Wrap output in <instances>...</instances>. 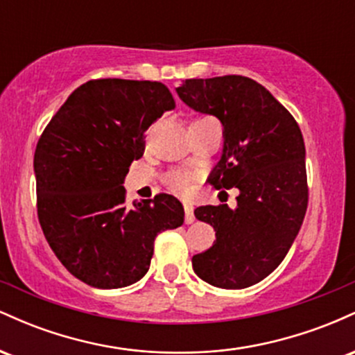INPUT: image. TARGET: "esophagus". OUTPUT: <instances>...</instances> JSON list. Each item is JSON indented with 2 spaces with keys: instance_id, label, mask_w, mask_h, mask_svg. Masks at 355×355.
<instances>
[{
  "instance_id": "34e87169",
  "label": "esophagus",
  "mask_w": 355,
  "mask_h": 355,
  "mask_svg": "<svg viewBox=\"0 0 355 355\" xmlns=\"http://www.w3.org/2000/svg\"><path fill=\"white\" fill-rule=\"evenodd\" d=\"M183 209H185V222L187 223H193L195 215H193V205L190 202L183 203Z\"/></svg>"
}]
</instances>
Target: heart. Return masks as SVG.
Returning <instances> with one entry per match:
<instances>
[{
	"instance_id": "1",
	"label": "heart",
	"mask_w": 355,
	"mask_h": 355,
	"mask_svg": "<svg viewBox=\"0 0 355 355\" xmlns=\"http://www.w3.org/2000/svg\"><path fill=\"white\" fill-rule=\"evenodd\" d=\"M200 120H207V118H200ZM200 120H195V121H200ZM168 185L175 193L187 195L191 189V175L189 172H182V170L172 172L168 177Z\"/></svg>"
}]
</instances>
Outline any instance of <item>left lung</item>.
I'll use <instances>...</instances> for the list:
<instances>
[{"mask_svg": "<svg viewBox=\"0 0 355 355\" xmlns=\"http://www.w3.org/2000/svg\"><path fill=\"white\" fill-rule=\"evenodd\" d=\"M185 105L223 126V150L209 182L239 189L237 207L205 205L195 217L215 230L193 255L195 274L220 288H245L280 266L302 225L309 189L305 145L294 116L255 80L240 75L185 80Z\"/></svg>", "mask_w": 355, "mask_h": 355, "instance_id": "1", "label": "left lung"}]
</instances>
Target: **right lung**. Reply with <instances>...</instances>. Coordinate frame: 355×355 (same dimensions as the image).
<instances>
[{
	"label": "right lung",
	"mask_w": 355,
	"mask_h": 355,
	"mask_svg": "<svg viewBox=\"0 0 355 355\" xmlns=\"http://www.w3.org/2000/svg\"><path fill=\"white\" fill-rule=\"evenodd\" d=\"M175 108L158 81L83 83L44 128L35 150L36 205L44 237L67 270L96 288H120L148 272L160 232L183 223L182 203L160 193L125 202V177L145 132Z\"/></svg>",
	"instance_id": "1"
}]
</instances>
